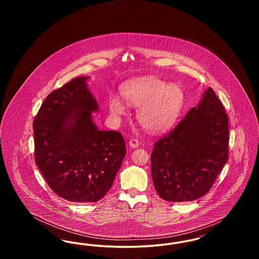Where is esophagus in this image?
I'll return each instance as SVG.
<instances>
[{"instance_id": "1", "label": "esophagus", "mask_w": 259, "mask_h": 259, "mask_svg": "<svg viewBox=\"0 0 259 259\" xmlns=\"http://www.w3.org/2000/svg\"><path fill=\"white\" fill-rule=\"evenodd\" d=\"M129 146H130V148H138V147L140 146V143H139V141H138V140H136V139H132V140H130V141H129Z\"/></svg>"}]
</instances>
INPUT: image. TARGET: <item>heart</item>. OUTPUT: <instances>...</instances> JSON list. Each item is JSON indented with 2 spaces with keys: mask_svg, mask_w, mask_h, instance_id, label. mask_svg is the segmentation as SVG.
<instances>
[{
  "mask_svg": "<svg viewBox=\"0 0 259 259\" xmlns=\"http://www.w3.org/2000/svg\"><path fill=\"white\" fill-rule=\"evenodd\" d=\"M121 94L126 104L140 107L138 121L152 133L164 131L176 121L184 100L180 87L155 76L141 77L125 83ZM109 109L113 115H121L126 111V105L113 95L109 101Z\"/></svg>",
  "mask_w": 259,
  "mask_h": 259,
  "instance_id": "obj_1",
  "label": "heart"
}]
</instances>
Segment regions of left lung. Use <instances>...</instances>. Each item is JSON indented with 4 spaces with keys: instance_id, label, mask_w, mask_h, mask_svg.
I'll return each instance as SVG.
<instances>
[{
    "instance_id": "obj_1",
    "label": "left lung",
    "mask_w": 259,
    "mask_h": 259,
    "mask_svg": "<svg viewBox=\"0 0 259 259\" xmlns=\"http://www.w3.org/2000/svg\"><path fill=\"white\" fill-rule=\"evenodd\" d=\"M228 116L209 87L152 149L151 177L156 192L171 202L193 201L208 193L228 159Z\"/></svg>"
}]
</instances>
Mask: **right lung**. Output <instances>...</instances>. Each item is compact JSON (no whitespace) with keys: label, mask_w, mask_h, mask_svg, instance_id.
<instances>
[{"label":"right lung","mask_w":259,"mask_h":259,"mask_svg":"<svg viewBox=\"0 0 259 259\" xmlns=\"http://www.w3.org/2000/svg\"><path fill=\"white\" fill-rule=\"evenodd\" d=\"M78 76L52 91L34 119L35 161L46 182L70 202H97L113 184L124 156L117 131H101L92 112L98 103Z\"/></svg>","instance_id":"1"}]
</instances>
